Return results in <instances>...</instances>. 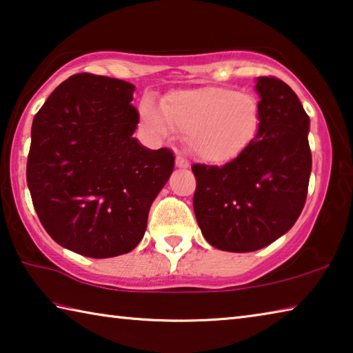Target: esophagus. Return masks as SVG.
Listing matches in <instances>:
<instances>
[{
    "instance_id": "34e87169",
    "label": "esophagus",
    "mask_w": 353,
    "mask_h": 353,
    "mask_svg": "<svg viewBox=\"0 0 353 353\" xmlns=\"http://www.w3.org/2000/svg\"><path fill=\"white\" fill-rule=\"evenodd\" d=\"M176 166H177V168H188L187 159L182 157V155H177V157H176Z\"/></svg>"
}]
</instances>
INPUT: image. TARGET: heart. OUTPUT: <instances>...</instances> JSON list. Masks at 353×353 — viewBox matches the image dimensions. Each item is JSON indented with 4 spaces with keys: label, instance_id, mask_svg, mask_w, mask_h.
Returning <instances> with one entry per match:
<instances>
[{
    "label": "heart",
    "instance_id": "1",
    "mask_svg": "<svg viewBox=\"0 0 353 353\" xmlns=\"http://www.w3.org/2000/svg\"><path fill=\"white\" fill-rule=\"evenodd\" d=\"M141 118L152 134L172 129L185 135L190 152L202 162L219 165L236 159L256 135L260 103L254 94L224 87H202L170 93L159 109L141 104Z\"/></svg>",
    "mask_w": 353,
    "mask_h": 353
}]
</instances>
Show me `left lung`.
<instances>
[{
  "mask_svg": "<svg viewBox=\"0 0 353 353\" xmlns=\"http://www.w3.org/2000/svg\"><path fill=\"white\" fill-rule=\"evenodd\" d=\"M260 126L224 166L193 165V207L202 235L227 252H252L285 235L305 205L312 151L310 118L297 94L276 77H256Z\"/></svg>",
  "mask_w": 353,
  "mask_h": 353,
  "instance_id": "1",
  "label": "left lung"
}]
</instances>
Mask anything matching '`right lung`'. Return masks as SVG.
Returning <instances> with one entry per match:
<instances>
[{
	"label": "right lung",
	"mask_w": 353,
	"mask_h": 353,
	"mask_svg": "<svg viewBox=\"0 0 353 353\" xmlns=\"http://www.w3.org/2000/svg\"><path fill=\"white\" fill-rule=\"evenodd\" d=\"M135 85L79 73L34 117L26 179L39 219L62 248L109 259L137 248L174 168L171 149L135 139Z\"/></svg>",
	"instance_id": "1"
}]
</instances>
